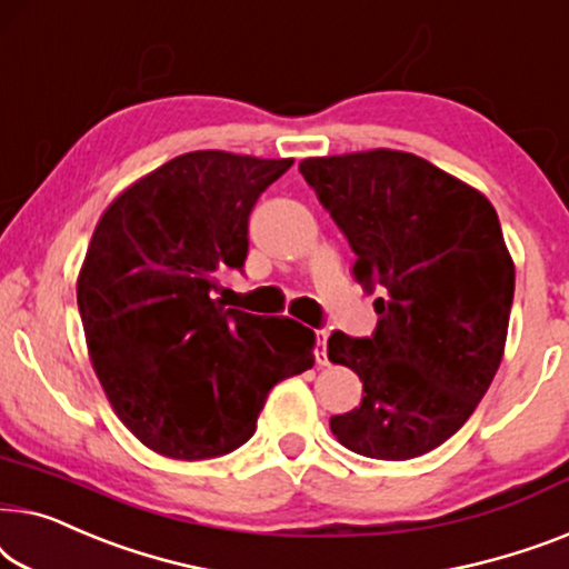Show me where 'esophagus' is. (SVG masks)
Here are the masks:
<instances>
[{
  "mask_svg": "<svg viewBox=\"0 0 569 569\" xmlns=\"http://www.w3.org/2000/svg\"><path fill=\"white\" fill-rule=\"evenodd\" d=\"M327 338H330V332L327 330H317V363L319 366H330V361H327Z\"/></svg>",
  "mask_w": 569,
  "mask_h": 569,
  "instance_id": "1",
  "label": "esophagus"
}]
</instances>
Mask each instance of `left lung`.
<instances>
[{"mask_svg":"<svg viewBox=\"0 0 569 569\" xmlns=\"http://www.w3.org/2000/svg\"><path fill=\"white\" fill-rule=\"evenodd\" d=\"M356 252L371 338L332 332L327 358L361 376L363 402L330 420L368 459L405 461L448 441L490 389L506 350L516 268L492 203L407 151L303 159Z\"/></svg>","mask_w":569,"mask_h":569,"instance_id":"obj_1","label":"left lung"}]
</instances>
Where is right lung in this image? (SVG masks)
<instances>
[{
	"mask_svg": "<svg viewBox=\"0 0 569 569\" xmlns=\"http://www.w3.org/2000/svg\"><path fill=\"white\" fill-rule=\"evenodd\" d=\"M293 159L190 151L123 190L94 229L77 303L94 373L151 451L213 459L247 443L268 391L315 366V332L213 299L242 270L258 198Z\"/></svg>",
	"mask_w": 569,
	"mask_h": 569,
	"instance_id": "1",
	"label": "right lung"
}]
</instances>
